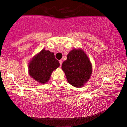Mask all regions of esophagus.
<instances>
[{"mask_svg":"<svg viewBox=\"0 0 127 127\" xmlns=\"http://www.w3.org/2000/svg\"><path fill=\"white\" fill-rule=\"evenodd\" d=\"M59 63H60V66H61V65H62V63H63L62 60H60L59 61Z\"/></svg>","mask_w":127,"mask_h":127,"instance_id":"esophagus-1","label":"esophagus"}]
</instances>
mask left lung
<instances>
[{
    "label": "left lung",
    "mask_w": 127,
    "mask_h": 127,
    "mask_svg": "<svg viewBox=\"0 0 127 127\" xmlns=\"http://www.w3.org/2000/svg\"><path fill=\"white\" fill-rule=\"evenodd\" d=\"M62 69L69 84L81 87L88 81L92 73L91 62L81 49H73L62 64Z\"/></svg>",
    "instance_id": "obj_1"
}]
</instances>
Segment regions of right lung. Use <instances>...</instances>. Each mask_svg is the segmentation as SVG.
<instances>
[{"label": "right lung", "mask_w": 127, "mask_h": 127, "mask_svg": "<svg viewBox=\"0 0 127 127\" xmlns=\"http://www.w3.org/2000/svg\"><path fill=\"white\" fill-rule=\"evenodd\" d=\"M59 65L53 52L42 49L29 64V74L36 81L45 84L49 81L52 71Z\"/></svg>", "instance_id": "add662e5"}]
</instances>
